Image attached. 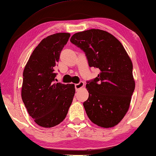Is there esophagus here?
I'll return each instance as SVG.
<instances>
[{"label":"esophagus","instance_id":"1","mask_svg":"<svg viewBox=\"0 0 156 156\" xmlns=\"http://www.w3.org/2000/svg\"><path fill=\"white\" fill-rule=\"evenodd\" d=\"M84 85H85V84H84L83 82H80L78 84H76L75 85V89L76 91H78L80 90L81 88H83L84 87Z\"/></svg>","mask_w":156,"mask_h":156}]
</instances>
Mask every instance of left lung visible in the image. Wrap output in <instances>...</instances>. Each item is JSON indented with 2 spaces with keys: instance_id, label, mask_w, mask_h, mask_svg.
<instances>
[{
  "instance_id": "8db88e82",
  "label": "left lung",
  "mask_w": 156,
  "mask_h": 156,
  "mask_svg": "<svg viewBox=\"0 0 156 156\" xmlns=\"http://www.w3.org/2000/svg\"><path fill=\"white\" fill-rule=\"evenodd\" d=\"M70 41L85 52L90 67L100 70L86 85L89 97L83 106L89 119L100 127L115 126L129 109L135 90L129 55L115 37L102 30L79 32Z\"/></svg>"
}]
</instances>
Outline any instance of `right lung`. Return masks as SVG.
<instances>
[{
    "label": "right lung",
    "mask_w": 156,
    "mask_h": 156,
    "mask_svg": "<svg viewBox=\"0 0 156 156\" xmlns=\"http://www.w3.org/2000/svg\"><path fill=\"white\" fill-rule=\"evenodd\" d=\"M70 35L59 33L43 39L25 66L22 100L29 115L41 127L51 128L62 122L75 94L73 84L54 82V66Z\"/></svg>",
    "instance_id": "obj_1"
}]
</instances>
